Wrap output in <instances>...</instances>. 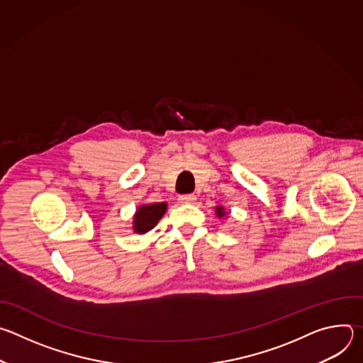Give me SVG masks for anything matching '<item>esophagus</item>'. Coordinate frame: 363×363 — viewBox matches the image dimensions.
Returning a JSON list of instances; mask_svg holds the SVG:
<instances>
[{"label":"esophagus","mask_w":363,"mask_h":363,"mask_svg":"<svg viewBox=\"0 0 363 363\" xmlns=\"http://www.w3.org/2000/svg\"><path fill=\"white\" fill-rule=\"evenodd\" d=\"M195 195H192V194H186V195H181L179 196V202H182V203H194L195 202Z\"/></svg>","instance_id":"obj_1"}]
</instances>
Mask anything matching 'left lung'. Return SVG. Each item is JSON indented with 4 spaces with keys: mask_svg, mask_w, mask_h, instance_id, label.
Segmentation results:
<instances>
[{
    "mask_svg": "<svg viewBox=\"0 0 363 363\" xmlns=\"http://www.w3.org/2000/svg\"><path fill=\"white\" fill-rule=\"evenodd\" d=\"M216 214H217V217H218V218H223V217H225V210H224V206L218 205L217 208H216Z\"/></svg>",
    "mask_w": 363,
    "mask_h": 363,
    "instance_id": "1",
    "label": "left lung"
}]
</instances>
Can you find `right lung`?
<instances>
[{
    "label": "right lung",
    "mask_w": 363,
    "mask_h": 363,
    "mask_svg": "<svg viewBox=\"0 0 363 363\" xmlns=\"http://www.w3.org/2000/svg\"><path fill=\"white\" fill-rule=\"evenodd\" d=\"M167 202H153L140 205L133 216V231L145 234L152 230L167 213Z\"/></svg>",
    "instance_id": "1"
}]
</instances>
